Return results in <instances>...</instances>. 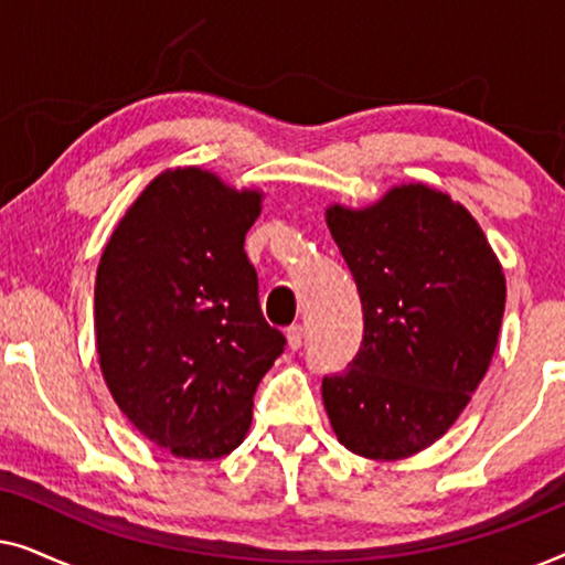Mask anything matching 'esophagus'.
I'll list each match as a JSON object with an SVG mask.
<instances>
[{
	"label": "esophagus",
	"instance_id": "34e87169",
	"mask_svg": "<svg viewBox=\"0 0 565 565\" xmlns=\"http://www.w3.org/2000/svg\"><path fill=\"white\" fill-rule=\"evenodd\" d=\"M285 337H288V347L292 352L303 347V327H300V323H296V327H290L288 331H285Z\"/></svg>",
	"mask_w": 565,
	"mask_h": 565
}]
</instances>
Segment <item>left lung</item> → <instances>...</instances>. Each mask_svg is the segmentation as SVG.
<instances>
[{
    "label": "left lung",
    "mask_w": 565,
    "mask_h": 565,
    "mask_svg": "<svg viewBox=\"0 0 565 565\" xmlns=\"http://www.w3.org/2000/svg\"><path fill=\"white\" fill-rule=\"evenodd\" d=\"M331 236L362 300L360 352L321 383L347 450L401 460L452 427L499 342L507 280L481 226L427 184L375 205L327 207Z\"/></svg>",
    "instance_id": "left-lung-1"
}]
</instances>
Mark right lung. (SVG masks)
Returning <instances> with one entry per match:
<instances>
[{"mask_svg":"<svg viewBox=\"0 0 565 565\" xmlns=\"http://www.w3.org/2000/svg\"><path fill=\"white\" fill-rule=\"evenodd\" d=\"M262 192L200 167L149 182L107 242L95 280L99 367L130 424L177 458L244 443L254 391L285 350L259 308L244 236Z\"/></svg>","mask_w":565,"mask_h":565,"instance_id":"add662e5","label":"right lung"}]
</instances>
